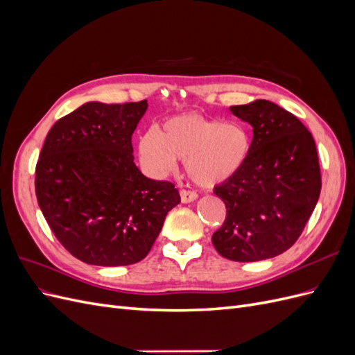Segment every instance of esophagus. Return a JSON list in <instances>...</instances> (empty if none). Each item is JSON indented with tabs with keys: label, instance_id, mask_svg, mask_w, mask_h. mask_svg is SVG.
Returning a JSON list of instances; mask_svg holds the SVG:
<instances>
[{
	"label": "esophagus",
	"instance_id": "esophagus-1",
	"mask_svg": "<svg viewBox=\"0 0 355 355\" xmlns=\"http://www.w3.org/2000/svg\"><path fill=\"white\" fill-rule=\"evenodd\" d=\"M180 200H182V202H191V201L197 200V194L194 191L180 189Z\"/></svg>",
	"mask_w": 355,
	"mask_h": 355
}]
</instances>
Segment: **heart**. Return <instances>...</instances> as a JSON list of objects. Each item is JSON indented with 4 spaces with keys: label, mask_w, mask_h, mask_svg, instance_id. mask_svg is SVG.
<instances>
[{
    "label": "heart",
    "mask_w": 355,
    "mask_h": 355,
    "mask_svg": "<svg viewBox=\"0 0 355 355\" xmlns=\"http://www.w3.org/2000/svg\"><path fill=\"white\" fill-rule=\"evenodd\" d=\"M250 154V136L237 123H222L200 114L171 116L157 132L139 137L142 163L157 175H166L176 159H185L191 180L211 188L240 171Z\"/></svg>",
    "instance_id": "heart-1"
}]
</instances>
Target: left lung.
<instances>
[{
  "instance_id": "left-lung-1",
  "label": "left lung",
  "mask_w": 355,
  "mask_h": 355,
  "mask_svg": "<svg viewBox=\"0 0 355 355\" xmlns=\"http://www.w3.org/2000/svg\"><path fill=\"white\" fill-rule=\"evenodd\" d=\"M253 127L250 154L235 176L214 187L227 218L214 249L235 262H256L292 247L321 191L314 137L297 118L270 101L231 106Z\"/></svg>"
}]
</instances>
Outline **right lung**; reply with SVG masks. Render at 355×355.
I'll return each mask as SVG.
<instances>
[{
  "mask_svg": "<svg viewBox=\"0 0 355 355\" xmlns=\"http://www.w3.org/2000/svg\"><path fill=\"white\" fill-rule=\"evenodd\" d=\"M146 101L87 102L50 128L35 167L38 206L77 259L132 265L151 250L167 213L180 202L171 182L142 175L132 135Z\"/></svg>",
  "mask_w": 355,
  "mask_h": 355,
  "instance_id": "obj_1",
  "label": "right lung"
}]
</instances>
